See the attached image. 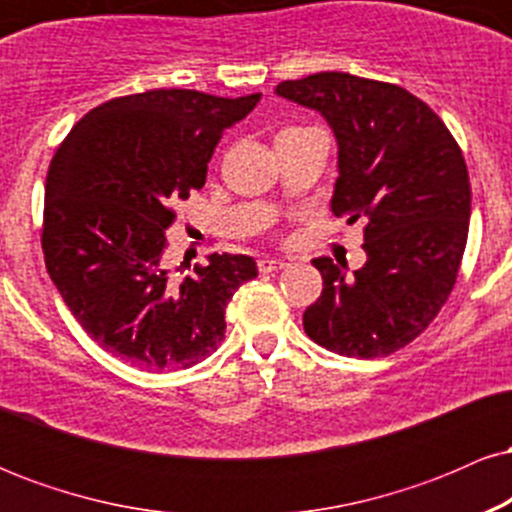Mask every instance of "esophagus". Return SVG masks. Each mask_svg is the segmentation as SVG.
Segmentation results:
<instances>
[{
  "label": "esophagus",
  "mask_w": 512,
  "mask_h": 512,
  "mask_svg": "<svg viewBox=\"0 0 512 512\" xmlns=\"http://www.w3.org/2000/svg\"><path fill=\"white\" fill-rule=\"evenodd\" d=\"M257 267H260L262 274H272V272H281V269L286 267V262L274 260V257H262V260L257 262Z\"/></svg>",
  "instance_id": "esophagus-1"
}]
</instances>
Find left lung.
<instances>
[{
	"label": "left lung",
	"mask_w": 512,
	"mask_h": 512,
	"mask_svg": "<svg viewBox=\"0 0 512 512\" xmlns=\"http://www.w3.org/2000/svg\"><path fill=\"white\" fill-rule=\"evenodd\" d=\"M276 96L317 110L337 139L332 211L363 221L366 264L346 276L313 260L320 298L305 334L334 354L387 356L419 337L455 286L467 245L472 190L450 129L402 86L346 72L281 81Z\"/></svg>",
	"instance_id": "left-lung-1"
}]
</instances>
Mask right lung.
<instances>
[{
	"label": "right lung",
	"instance_id": "1",
	"mask_svg": "<svg viewBox=\"0 0 512 512\" xmlns=\"http://www.w3.org/2000/svg\"><path fill=\"white\" fill-rule=\"evenodd\" d=\"M260 98L187 88L113 98L81 117L52 158L45 267L88 337L129 366H197L219 349L233 293L257 276L252 257L228 252L173 274L166 228L175 204L204 187L223 129Z\"/></svg>",
	"mask_w": 512,
	"mask_h": 512
}]
</instances>
